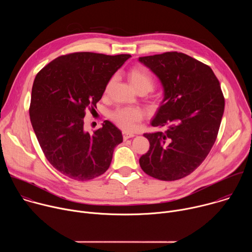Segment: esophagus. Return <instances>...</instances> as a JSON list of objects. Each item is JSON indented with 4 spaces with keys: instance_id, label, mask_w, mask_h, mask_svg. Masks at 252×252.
<instances>
[{
    "instance_id": "obj_1",
    "label": "esophagus",
    "mask_w": 252,
    "mask_h": 252,
    "mask_svg": "<svg viewBox=\"0 0 252 252\" xmlns=\"http://www.w3.org/2000/svg\"><path fill=\"white\" fill-rule=\"evenodd\" d=\"M134 134L133 133H129V132H126V131H123V137L125 140L130 138V137H133Z\"/></svg>"
}]
</instances>
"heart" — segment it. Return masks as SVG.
I'll return each mask as SVG.
<instances>
[{"label": "heart", "mask_w": 252, "mask_h": 252, "mask_svg": "<svg viewBox=\"0 0 252 252\" xmlns=\"http://www.w3.org/2000/svg\"><path fill=\"white\" fill-rule=\"evenodd\" d=\"M128 80L131 86L137 91L143 92H150L153 90L155 81L150 71L142 67V66H134L128 71ZM115 82V77H112L105 86V93L110 91L113 84ZM111 118L113 121L125 130H132L141 119H142V112L137 109V107L132 106H125V107H118L112 114Z\"/></svg>", "instance_id": "heart-1"}]
</instances>
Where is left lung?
Masks as SVG:
<instances>
[{
    "mask_svg": "<svg viewBox=\"0 0 252 252\" xmlns=\"http://www.w3.org/2000/svg\"><path fill=\"white\" fill-rule=\"evenodd\" d=\"M160 80L164 98L152 122L164 131L145 133L150 150L139 158L150 176L171 182L193 172L218 137L224 96L205 63L177 52L140 57Z\"/></svg>",
    "mask_w": 252,
    "mask_h": 252,
    "instance_id": "8db88e82",
    "label": "left lung"
}]
</instances>
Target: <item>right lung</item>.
<instances>
[{
  "mask_svg": "<svg viewBox=\"0 0 252 252\" xmlns=\"http://www.w3.org/2000/svg\"><path fill=\"white\" fill-rule=\"evenodd\" d=\"M130 57L71 53L55 59L35 76L31 123L45 157L63 175L85 182L110 167L122 131L104 121L91 134L84 118L88 109H96L107 82Z\"/></svg>",
  "mask_w": 252,
  "mask_h": 252,
  "instance_id": "right-lung-1",
  "label": "right lung"
}]
</instances>
